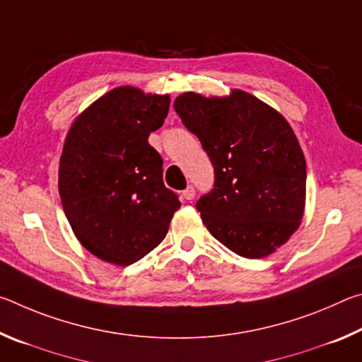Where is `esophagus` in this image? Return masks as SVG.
<instances>
[{"label":"esophagus","mask_w":362,"mask_h":362,"mask_svg":"<svg viewBox=\"0 0 362 362\" xmlns=\"http://www.w3.org/2000/svg\"><path fill=\"white\" fill-rule=\"evenodd\" d=\"M194 194H196V192H194L193 187H187L185 189H183V193H182V196H183V198H185L187 201H192V199L194 198Z\"/></svg>","instance_id":"esophagus-1"}]
</instances>
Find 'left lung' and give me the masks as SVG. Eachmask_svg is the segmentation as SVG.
<instances>
[{
	"instance_id": "1",
	"label": "left lung",
	"mask_w": 362,
	"mask_h": 362,
	"mask_svg": "<svg viewBox=\"0 0 362 362\" xmlns=\"http://www.w3.org/2000/svg\"><path fill=\"white\" fill-rule=\"evenodd\" d=\"M174 110L211 158L216 183L196 209L217 241L246 259L273 254L305 212L306 163L286 118L255 95L183 93Z\"/></svg>"
}]
</instances>
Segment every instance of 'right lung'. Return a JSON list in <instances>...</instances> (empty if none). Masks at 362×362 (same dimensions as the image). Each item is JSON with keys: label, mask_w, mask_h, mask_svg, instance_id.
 I'll list each match as a JSON object with an SVG mask.
<instances>
[{"label": "right lung", "mask_w": 362, "mask_h": 362, "mask_svg": "<svg viewBox=\"0 0 362 362\" xmlns=\"http://www.w3.org/2000/svg\"><path fill=\"white\" fill-rule=\"evenodd\" d=\"M169 103L168 94L119 86L90 103L66 134L59 163L64 212L83 247L103 262L126 267L151 252L180 207L148 144Z\"/></svg>", "instance_id": "add662e5"}]
</instances>
